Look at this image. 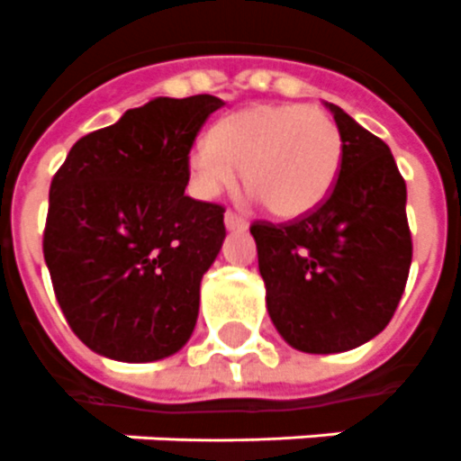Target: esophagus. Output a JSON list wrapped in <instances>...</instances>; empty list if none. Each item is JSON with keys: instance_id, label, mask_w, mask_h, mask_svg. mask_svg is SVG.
I'll return each instance as SVG.
<instances>
[{"instance_id": "esophagus-1", "label": "esophagus", "mask_w": 461, "mask_h": 461, "mask_svg": "<svg viewBox=\"0 0 461 461\" xmlns=\"http://www.w3.org/2000/svg\"><path fill=\"white\" fill-rule=\"evenodd\" d=\"M223 221H226L228 230H245V228H248L245 219H242V216H238V213H233V212H226Z\"/></svg>"}]
</instances>
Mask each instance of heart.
<instances>
[{
	"mask_svg": "<svg viewBox=\"0 0 461 461\" xmlns=\"http://www.w3.org/2000/svg\"><path fill=\"white\" fill-rule=\"evenodd\" d=\"M342 161V138L329 113L302 104H254L221 119L190 152L194 193L213 197L235 178L278 219H302L323 204Z\"/></svg>",
	"mask_w": 461,
	"mask_h": 461,
	"instance_id": "b5f03b06",
	"label": "heart"
}]
</instances>
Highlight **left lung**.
<instances>
[{
  "label": "left lung",
  "instance_id": "obj_1",
  "mask_svg": "<svg viewBox=\"0 0 461 461\" xmlns=\"http://www.w3.org/2000/svg\"><path fill=\"white\" fill-rule=\"evenodd\" d=\"M338 183L319 209L290 223L249 228L267 309L290 348L309 355L355 349L395 314L411 264L407 185L390 147L340 106Z\"/></svg>",
  "mask_w": 461,
  "mask_h": 461
}]
</instances>
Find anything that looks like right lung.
<instances>
[{
	"mask_svg": "<svg viewBox=\"0 0 461 461\" xmlns=\"http://www.w3.org/2000/svg\"><path fill=\"white\" fill-rule=\"evenodd\" d=\"M212 95L157 97L71 147L50 187L44 261L66 321L116 362L176 355L226 238L223 212L185 194Z\"/></svg>",
	"mask_w": 461,
	"mask_h": 461,
	"instance_id": "1",
	"label": "right lung"
}]
</instances>
